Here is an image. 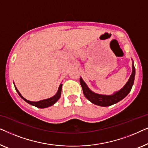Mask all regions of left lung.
<instances>
[{
  "mask_svg": "<svg viewBox=\"0 0 148 148\" xmlns=\"http://www.w3.org/2000/svg\"><path fill=\"white\" fill-rule=\"evenodd\" d=\"M135 75V69L133 64H132V73H131L130 77H129L128 82L125 85V86L118 92H115L112 95H102L99 94H96L90 90L87 86L86 83L84 82L82 78L81 77L79 79L81 86L82 87L83 92L86 98L90 100L93 104L98 105L100 106H109L111 105L116 104L119 101L123 100L125 98L129 93L131 92V88L134 83V79Z\"/></svg>",
  "mask_w": 148,
  "mask_h": 148,
  "instance_id": "1",
  "label": "left lung"
}]
</instances>
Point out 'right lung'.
<instances>
[{
	"label": "right lung",
	"instance_id": "right-lung-1",
	"mask_svg": "<svg viewBox=\"0 0 148 148\" xmlns=\"http://www.w3.org/2000/svg\"><path fill=\"white\" fill-rule=\"evenodd\" d=\"M62 86V84L60 85L59 88H58L57 93H56V94L54 95V96H52V98L46 99V100H40V101H38V102H32V101H29V100H26L25 98H24L23 97L21 96V94H20L19 91H18L17 88H16V87H15V88L16 91H17V92L18 93V94L19 95V96L21 97V98L23 99V100H25L26 102H27L28 104H31V105H32V106L37 107V108H47V107L52 106V105H54L58 100V99L60 98V96H61Z\"/></svg>",
	"mask_w": 148,
	"mask_h": 148
}]
</instances>
